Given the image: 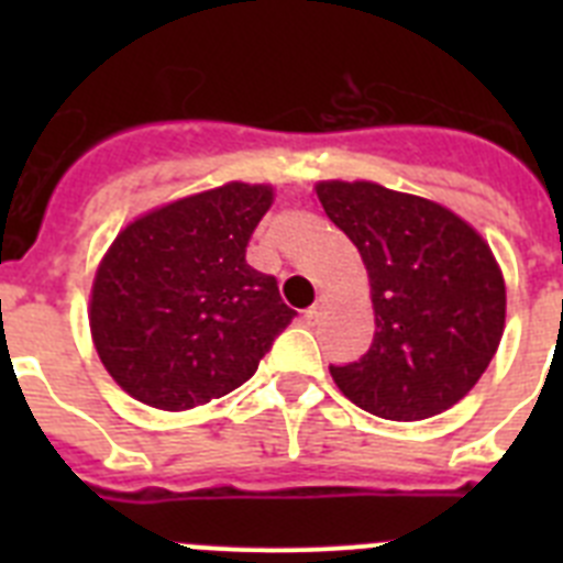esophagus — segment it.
I'll return each mask as SVG.
<instances>
[{
	"instance_id": "esophagus-1",
	"label": "esophagus",
	"mask_w": 563,
	"mask_h": 563,
	"mask_svg": "<svg viewBox=\"0 0 563 563\" xmlns=\"http://www.w3.org/2000/svg\"><path fill=\"white\" fill-rule=\"evenodd\" d=\"M324 307H327V301H324V298H318L316 305H312V307H310V310H307V312H305V318H307V324H316L318 318L324 316Z\"/></svg>"
}]
</instances>
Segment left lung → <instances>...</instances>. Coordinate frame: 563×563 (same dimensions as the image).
<instances>
[{
	"label": "left lung",
	"instance_id": "8db88e82",
	"mask_svg": "<svg viewBox=\"0 0 563 563\" xmlns=\"http://www.w3.org/2000/svg\"><path fill=\"white\" fill-rule=\"evenodd\" d=\"M327 217L369 276L375 338L338 389L369 415L415 422L474 389L505 332V276L474 225L451 208L369 180H321Z\"/></svg>",
	"mask_w": 563,
	"mask_h": 563
}]
</instances>
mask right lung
<instances>
[{
	"label": "right lung",
	"mask_w": 563,
	"mask_h": 563,
	"mask_svg": "<svg viewBox=\"0 0 563 563\" xmlns=\"http://www.w3.org/2000/svg\"><path fill=\"white\" fill-rule=\"evenodd\" d=\"M273 186L225 183L141 213L103 253L89 332L103 369L134 400L186 411L253 377L296 312L245 247Z\"/></svg>",
	"instance_id": "add662e5"
}]
</instances>
